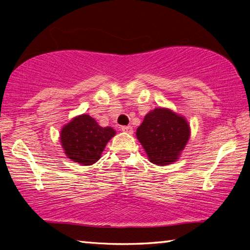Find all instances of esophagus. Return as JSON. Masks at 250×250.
<instances>
[{"mask_svg":"<svg viewBox=\"0 0 250 250\" xmlns=\"http://www.w3.org/2000/svg\"><path fill=\"white\" fill-rule=\"evenodd\" d=\"M121 131H124V132L131 134L133 132V129H132V126H131V125H124V126H121Z\"/></svg>","mask_w":250,"mask_h":250,"instance_id":"obj_1","label":"esophagus"}]
</instances>
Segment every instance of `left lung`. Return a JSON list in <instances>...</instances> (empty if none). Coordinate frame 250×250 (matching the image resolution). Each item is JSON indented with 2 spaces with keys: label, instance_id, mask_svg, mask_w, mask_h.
<instances>
[{
  "label": "left lung",
  "instance_id": "left-lung-1",
  "mask_svg": "<svg viewBox=\"0 0 250 250\" xmlns=\"http://www.w3.org/2000/svg\"><path fill=\"white\" fill-rule=\"evenodd\" d=\"M135 135L150 162L164 167L180 159L191 137V128L185 117L160 107L146 113Z\"/></svg>",
  "mask_w": 250,
  "mask_h": 250
}]
</instances>
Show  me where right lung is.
Returning <instances> with one entry per match:
<instances>
[{
  "mask_svg": "<svg viewBox=\"0 0 250 250\" xmlns=\"http://www.w3.org/2000/svg\"><path fill=\"white\" fill-rule=\"evenodd\" d=\"M61 145L68 159L82 166H91L101 158V153L116 130L101 126L89 115H79L62 126L59 133Z\"/></svg>",
  "mask_w": 250,
  "mask_h": 250,
  "instance_id": "1",
  "label": "right lung"
}]
</instances>
